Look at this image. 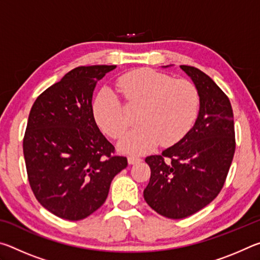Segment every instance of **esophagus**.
Here are the masks:
<instances>
[{"instance_id": "obj_1", "label": "esophagus", "mask_w": 260, "mask_h": 260, "mask_svg": "<svg viewBox=\"0 0 260 260\" xmlns=\"http://www.w3.org/2000/svg\"><path fill=\"white\" fill-rule=\"evenodd\" d=\"M127 160H128L129 165H134V164H136V162H140L142 159H141L140 157H136V156H128Z\"/></svg>"}]
</instances>
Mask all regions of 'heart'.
Wrapping results in <instances>:
<instances>
[{
    "mask_svg": "<svg viewBox=\"0 0 260 260\" xmlns=\"http://www.w3.org/2000/svg\"><path fill=\"white\" fill-rule=\"evenodd\" d=\"M117 87L129 104L141 105L140 125L120 141L121 151L140 155L159 142L161 146H172L190 129L199 113V90L186 79L140 69L118 78ZM91 107L96 122L105 133L112 139L124 135L128 121L124 105L113 91L103 88Z\"/></svg>",
    "mask_w": 260,
    "mask_h": 260,
    "instance_id": "obj_1",
    "label": "heart"
}]
</instances>
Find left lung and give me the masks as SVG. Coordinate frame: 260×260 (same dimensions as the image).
Returning <instances> with one entry per match:
<instances>
[{
	"label": "left lung",
	"mask_w": 260,
	"mask_h": 260,
	"mask_svg": "<svg viewBox=\"0 0 260 260\" xmlns=\"http://www.w3.org/2000/svg\"><path fill=\"white\" fill-rule=\"evenodd\" d=\"M180 69L199 90V114L179 142L146 158L151 175L143 191L148 205L170 219L189 217L218 196L235 152L230 100L201 70L187 65Z\"/></svg>",
	"instance_id": "obj_1"
}]
</instances>
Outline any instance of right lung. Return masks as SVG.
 I'll return each mask as SVG.
<instances>
[{
  "instance_id": "obj_1",
  "label": "right lung",
  "mask_w": 260,
  "mask_h": 260,
  "mask_svg": "<svg viewBox=\"0 0 260 260\" xmlns=\"http://www.w3.org/2000/svg\"><path fill=\"white\" fill-rule=\"evenodd\" d=\"M116 65L73 69L35 100L23 150L28 181L37 200L52 214L81 220L107 200L126 157L96 125L91 101L96 83Z\"/></svg>"
}]
</instances>
